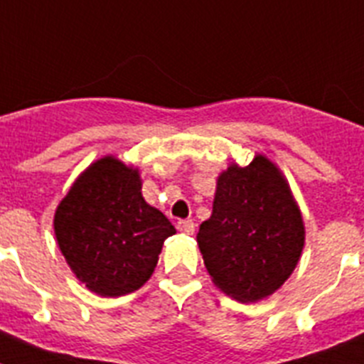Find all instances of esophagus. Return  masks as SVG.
I'll return each mask as SVG.
<instances>
[{"instance_id":"obj_1","label":"esophagus","mask_w":364,"mask_h":364,"mask_svg":"<svg viewBox=\"0 0 364 364\" xmlns=\"http://www.w3.org/2000/svg\"><path fill=\"white\" fill-rule=\"evenodd\" d=\"M176 228H178V231H182V233L186 235L195 233V222L193 220H180L178 224H176Z\"/></svg>"}]
</instances>
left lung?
I'll return each instance as SVG.
<instances>
[{
  "label": "left lung",
  "instance_id": "left-lung-1",
  "mask_svg": "<svg viewBox=\"0 0 364 364\" xmlns=\"http://www.w3.org/2000/svg\"><path fill=\"white\" fill-rule=\"evenodd\" d=\"M197 242L213 282L235 301L257 302L277 291L304 247L301 210L281 169L255 154L250 166L222 171Z\"/></svg>",
  "mask_w": 364,
  "mask_h": 364
}]
</instances>
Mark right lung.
I'll use <instances>...</instances> for the list:
<instances>
[{"mask_svg": "<svg viewBox=\"0 0 364 364\" xmlns=\"http://www.w3.org/2000/svg\"><path fill=\"white\" fill-rule=\"evenodd\" d=\"M54 235L69 268L89 290L120 297L149 281L175 226L144 200L138 169L104 156L58 204Z\"/></svg>", "mask_w": 364, "mask_h": 364, "instance_id": "1", "label": "right lung"}]
</instances>
